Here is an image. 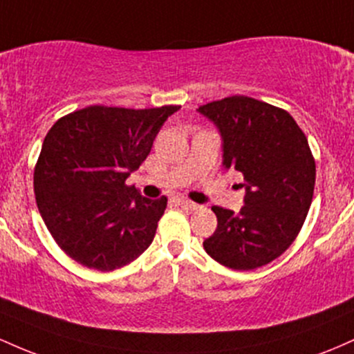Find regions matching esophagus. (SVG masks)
<instances>
[{
    "label": "esophagus",
    "mask_w": 354,
    "mask_h": 354,
    "mask_svg": "<svg viewBox=\"0 0 354 354\" xmlns=\"http://www.w3.org/2000/svg\"><path fill=\"white\" fill-rule=\"evenodd\" d=\"M178 205L183 206V208H186V209H196L198 208L196 203L188 201V200H178Z\"/></svg>",
    "instance_id": "34e87169"
}]
</instances>
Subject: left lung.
<instances>
[{
  "instance_id": "8db88e82",
  "label": "left lung",
  "mask_w": 354,
  "mask_h": 354,
  "mask_svg": "<svg viewBox=\"0 0 354 354\" xmlns=\"http://www.w3.org/2000/svg\"><path fill=\"white\" fill-rule=\"evenodd\" d=\"M218 128L223 166L243 174L245 206H213L216 231L203 241L219 265L248 271L290 248L310 211L316 166L306 136L290 113L248 96L198 108Z\"/></svg>"
}]
</instances>
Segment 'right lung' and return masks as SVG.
<instances>
[{"label": "right lung", "instance_id": "add662e5", "mask_svg": "<svg viewBox=\"0 0 354 354\" xmlns=\"http://www.w3.org/2000/svg\"><path fill=\"white\" fill-rule=\"evenodd\" d=\"M180 106H88L53 124L35 168V196L58 246L80 265L113 271L153 243L166 198L141 196L126 178Z\"/></svg>", "mask_w": 354, "mask_h": 354}]
</instances>
